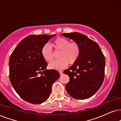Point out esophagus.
<instances>
[{
	"instance_id": "34e87169",
	"label": "esophagus",
	"mask_w": 121,
	"mask_h": 121,
	"mask_svg": "<svg viewBox=\"0 0 121 121\" xmlns=\"http://www.w3.org/2000/svg\"><path fill=\"white\" fill-rule=\"evenodd\" d=\"M59 73H60V75L61 76L63 75V71H59Z\"/></svg>"
}]
</instances>
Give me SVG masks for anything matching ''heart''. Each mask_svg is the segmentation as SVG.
<instances>
[{"mask_svg": "<svg viewBox=\"0 0 121 121\" xmlns=\"http://www.w3.org/2000/svg\"><path fill=\"white\" fill-rule=\"evenodd\" d=\"M52 46L56 51H60V59L50 64V69L60 70L67 66L69 63L70 65L75 64L79 57L80 47L76 42H70L67 39L60 37L53 41ZM41 55L48 62H51L54 59V52L47 44L42 48Z\"/></svg>", "mask_w": 121, "mask_h": 121, "instance_id": "b5f03b06", "label": "heart"}]
</instances>
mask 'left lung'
<instances>
[{"label": "left lung", "mask_w": 121, "mask_h": 121, "mask_svg": "<svg viewBox=\"0 0 121 121\" xmlns=\"http://www.w3.org/2000/svg\"><path fill=\"white\" fill-rule=\"evenodd\" d=\"M61 34L73 40L80 47L77 61L64 71L70 78L66 90L74 99H88L99 90L104 82V56L99 45L86 35L77 32Z\"/></svg>", "instance_id": "left-lung-1"}]
</instances>
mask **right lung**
<instances>
[{
  "instance_id": "right-lung-1",
  "label": "right lung",
  "mask_w": 121,
  "mask_h": 121,
  "mask_svg": "<svg viewBox=\"0 0 121 121\" xmlns=\"http://www.w3.org/2000/svg\"><path fill=\"white\" fill-rule=\"evenodd\" d=\"M55 35H29L19 43L10 57V82L20 97L30 104L47 100L52 84L60 77L57 71L46 69L48 64L41 55L43 46Z\"/></svg>"
}]
</instances>
